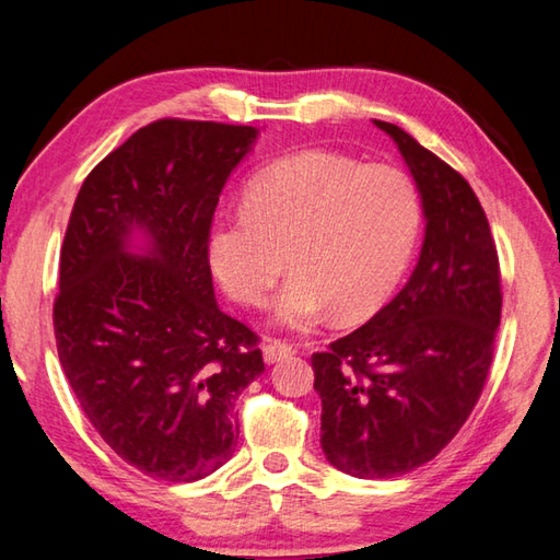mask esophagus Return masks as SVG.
Masks as SVG:
<instances>
[{"label":"esophagus","instance_id":"esophagus-1","mask_svg":"<svg viewBox=\"0 0 560 560\" xmlns=\"http://www.w3.org/2000/svg\"><path fill=\"white\" fill-rule=\"evenodd\" d=\"M295 349L291 343H283V341H267L265 347H261V353H265V361L267 363H277L281 359H287Z\"/></svg>","mask_w":560,"mask_h":560}]
</instances>
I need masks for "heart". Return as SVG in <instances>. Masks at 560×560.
Here are the masks:
<instances>
[{"label":"heart","mask_w":560,"mask_h":560,"mask_svg":"<svg viewBox=\"0 0 560 560\" xmlns=\"http://www.w3.org/2000/svg\"><path fill=\"white\" fill-rule=\"evenodd\" d=\"M419 231L421 197L407 173L301 151L249 177L243 211L213 219L207 255L233 301L261 307L287 253L293 273L277 315L311 329L331 307L341 319L377 311L407 271Z\"/></svg>","instance_id":"obj_1"}]
</instances>
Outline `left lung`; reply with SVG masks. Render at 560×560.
<instances>
[{
	"instance_id": "8db88e82",
	"label": "left lung",
	"mask_w": 560,
	"mask_h": 560,
	"mask_svg": "<svg viewBox=\"0 0 560 560\" xmlns=\"http://www.w3.org/2000/svg\"><path fill=\"white\" fill-rule=\"evenodd\" d=\"M375 125L407 161L428 223L407 287L313 353L319 445L359 479L401 477L459 433L491 371L503 305L495 241L469 183L401 127Z\"/></svg>"
}]
</instances>
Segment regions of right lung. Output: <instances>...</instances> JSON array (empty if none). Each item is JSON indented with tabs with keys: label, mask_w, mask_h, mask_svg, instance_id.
Masks as SVG:
<instances>
[{
	"label": "right lung",
	"mask_w": 560,
	"mask_h": 560,
	"mask_svg": "<svg viewBox=\"0 0 560 560\" xmlns=\"http://www.w3.org/2000/svg\"><path fill=\"white\" fill-rule=\"evenodd\" d=\"M257 129L163 117L83 180L59 255L57 353L83 413L147 477L189 483L231 459L233 407L265 371L259 337L219 311L207 235ZM135 230L149 256H129Z\"/></svg>",
	"instance_id": "add662e5"
}]
</instances>
